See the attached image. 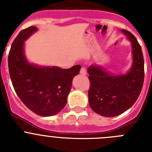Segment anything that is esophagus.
Instances as JSON below:
<instances>
[{
	"instance_id": "esophagus-1",
	"label": "esophagus",
	"mask_w": 152,
	"mask_h": 152,
	"mask_svg": "<svg viewBox=\"0 0 152 152\" xmlns=\"http://www.w3.org/2000/svg\"><path fill=\"white\" fill-rule=\"evenodd\" d=\"M80 74L82 75H87V70H86V68H84V67H82V68H81V69H80Z\"/></svg>"
}]
</instances>
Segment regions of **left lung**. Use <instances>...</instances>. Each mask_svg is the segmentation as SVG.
<instances>
[{
    "instance_id": "8db88e82",
    "label": "left lung",
    "mask_w": 152,
    "mask_h": 152,
    "mask_svg": "<svg viewBox=\"0 0 152 152\" xmlns=\"http://www.w3.org/2000/svg\"><path fill=\"white\" fill-rule=\"evenodd\" d=\"M122 33L131 42L132 64L126 74L115 75L100 65L91 64L88 68L91 88L88 100L93 110L100 116H119L133 105L142 91L144 82V58L142 48L130 32Z\"/></svg>"
}]
</instances>
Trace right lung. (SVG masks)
I'll use <instances>...</instances> for the list:
<instances>
[{"label":"right lung","instance_id":"add662e5","mask_svg":"<svg viewBox=\"0 0 152 152\" xmlns=\"http://www.w3.org/2000/svg\"><path fill=\"white\" fill-rule=\"evenodd\" d=\"M37 30L36 26L28 27L20 31L13 42L8 56L9 73L13 88L26 107L39 116H52L66 105L72 80L81 66L62 69L29 62L24 42Z\"/></svg>","mask_w":152,"mask_h":152}]
</instances>
